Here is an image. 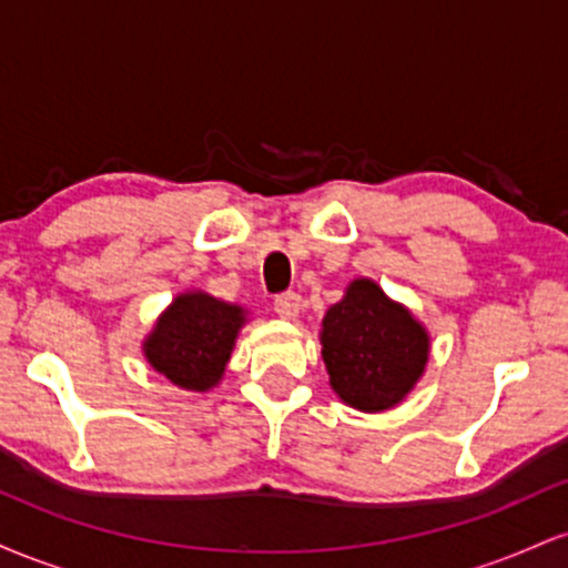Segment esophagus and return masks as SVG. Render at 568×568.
<instances>
[{
    "instance_id": "1",
    "label": "esophagus",
    "mask_w": 568,
    "mask_h": 568,
    "mask_svg": "<svg viewBox=\"0 0 568 568\" xmlns=\"http://www.w3.org/2000/svg\"><path fill=\"white\" fill-rule=\"evenodd\" d=\"M275 312L280 317H285V321H293V317H298V312H302V296L298 293H280L275 298Z\"/></svg>"
}]
</instances>
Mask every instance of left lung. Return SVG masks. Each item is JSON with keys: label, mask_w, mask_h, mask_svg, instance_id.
I'll return each instance as SVG.
<instances>
[{"label": "left lung", "mask_w": 568, "mask_h": 568, "mask_svg": "<svg viewBox=\"0 0 568 568\" xmlns=\"http://www.w3.org/2000/svg\"><path fill=\"white\" fill-rule=\"evenodd\" d=\"M321 344L334 393L368 414L397 406L429 357L425 325L368 277L352 280L325 312Z\"/></svg>", "instance_id": "left-lung-1"}]
</instances>
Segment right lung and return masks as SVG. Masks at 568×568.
<instances>
[{"label": "right lung", "instance_id": "right-lung-1", "mask_svg": "<svg viewBox=\"0 0 568 568\" xmlns=\"http://www.w3.org/2000/svg\"><path fill=\"white\" fill-rule=\"evenodd\" d=\"M245 325V310L202 291H186L143 338L149 366L175 387L205 393L216 387L232 357L234 338Z\"/></svg>", "mask_w": 568, "mask_h": 568}]
</instances>
